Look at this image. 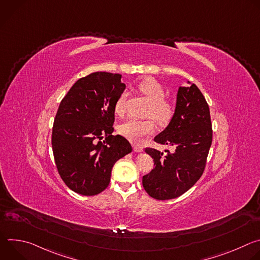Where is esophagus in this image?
Wrapping results in <instances>:
<instances>
[{"label":"esophagus","mask_w":260,"mask_h":260,"mask_svg":"<svg viewBox=\"0 0 260 260\" xmlns=\"http://www.w3.org/2000/svg\"><path fill=\"white\" fill-rule=\"evenodd\" d=\"M134 150L136 152H142L143 151V147L142 146H139V145H135L134 146Z\"/></svg>","instance_id":"obj_1"}]
</instances>
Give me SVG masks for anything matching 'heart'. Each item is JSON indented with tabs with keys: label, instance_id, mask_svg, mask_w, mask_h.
<instances>
[{
	"label": "heart",
	"instance_id": "b5f03b06",
	"mask_svg": "<svg viewBox=\"0 0 260 260\" xmlns=\"http://www.w3.org/2000/svg\"><path fill=\"white\" fill-rule=\"evenodd\" d=\"M140 91L150 102L146 111L147 119H128L118 126V132L133 142H140L143 138L151 135L155 129L154 119L160 125H167L175 115V106L166 100V89L157 81L149 79L139 85ZM115 114L122 116L125 111V93L118 96L114 105ZM154 119L152 120V118Z\"/></svg>",
	"mask_w": 260,
	"mask_h": 260
}]
</instances>
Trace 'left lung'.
<instances>
[{
	"instance_id": "obj_1",
	"label": "left lung",
	"mask_w": 260,
	"mask_h": 260,
	"mask_svg": "<svg viewBox=\"0 0 260 260\" xmlns=\"http://www.w3.org/2000/svg\"><path fill=\"white\" fill-rule=\"evenodd\" d=\"M188 83H190L188 81ZM210 109L196 84L180 86L175 115L155 138L156 143L173 146L174 151L162 152L146 148L154 161L153 170L143 176V187L151 198L172 200L190 189L202 177L212 144Z\"/></svg>"
}]
</instances>
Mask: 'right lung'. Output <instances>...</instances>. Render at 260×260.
I'll return each instance as SVG.
<instances>
[{
	"label": "right lung",
	"instance_id": "obj_1",
	"mask_svg": "<svg viewBox=\"0 0 260 260\" xmlns=\"http://www.w3.org/2000/svg\"><path fill=\"white\" fill-rule=\"evenodd\" d=\"M124 89L120 74L95 72L77 80L61 100L51 143L58 174L71 190L101 193L114 164L132 152L124 137L112 135L114 105Z\"/></svg>",
	"mask_w": 260,
	"mask_h": 260
}]
</instances>
